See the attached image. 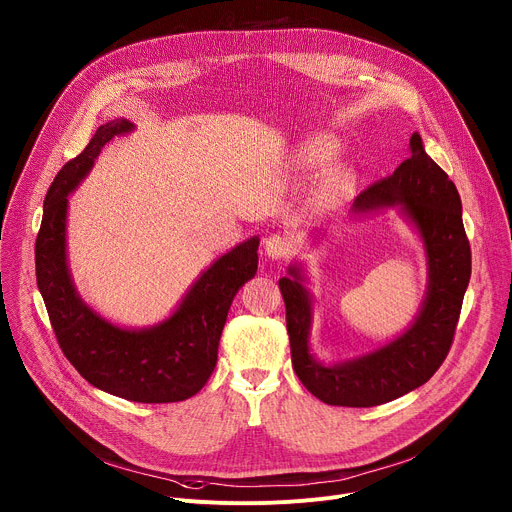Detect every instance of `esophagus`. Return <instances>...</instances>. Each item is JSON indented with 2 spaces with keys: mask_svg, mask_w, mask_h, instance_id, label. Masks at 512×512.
I'll return each instance as SVG.
<instances>
[{
  "mask_svg": "<svg viewBox=\"0 0 512 512\" xmlns=\"http://www.w3.org/2000/svg\"><path fill=\"white\" fill-rule=\"evenodd\" d=\"M291 251H294V245H291V241L281 233H271L265 239V253L271 259H285L291 255Z\"/></svg>",
  "mask_w": 512,
  "mask_h": 512,
  "instance_id": "1",
  "label": "esophagus"
}]
</instances>
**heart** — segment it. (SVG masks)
I'll use <instances>...</instances> for the list:
<instances>
[{"mask_svg": "<svg viewBox=\"0 0 512 512\" xmlns=\"http://www.w3.org/2000/svg\"><path fill=\"white\" fill-rule=\"evenodd\" d=\"M306 158H308V162L318 164V162H322L326 158V150L322 148V145H312L310 152L306 154Z\"/></svg>", "mask_w": 512, "mask_h": 512, "instance_id": "obj_1", "label": "heart"}]
</instances>
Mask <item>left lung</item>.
<instances>
[{"instance_id": "8db88e82", "label": "left lung", "mask_w": 512, "mask_h": 512, "mask_svg": "<svg viewBox=\"0 0 512 512\" xmlns=\"http://www.w3.org/2000/svg\"><path fill=\"white\" fill-rule=\"evenodd\" d=\"M411 156L387 178L371 184L354 200V210L401 206L423 237L429 285L413 326L387 346L334 367L316 362L308 348L312 304L298 267L279 279L291 364L304 387L328 405L375 407L423 383L442 367L454 342L472 271L470 243L462 223V200L448 178L411 135Z\"/></svg>"}]
</instances>
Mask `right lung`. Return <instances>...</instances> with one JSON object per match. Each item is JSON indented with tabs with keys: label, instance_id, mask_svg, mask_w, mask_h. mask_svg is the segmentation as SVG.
<instances>
[{
	"label": "right lung",
	"instance_id": "1",
	"mask_svg": "<svg viewBox=\"0 0 512 512\" xmlns=\"http://www.w3.org/2000/svg\"><path fill=\"white\" fill-rule=\"evenodd\" d=\"M131 129L127 119L101 125L56 174L36 237V281L58 346L83 379L127 401L174 403L196 395L210 379L233 298L257 273L259 239L214 261L174 316L156 328L123 330L99 318L77 296L66 267V196L93 168L103 145Z\"/></svg>",
	"mask_w": 512,
	"mask_h": 512
}]
</instances>
